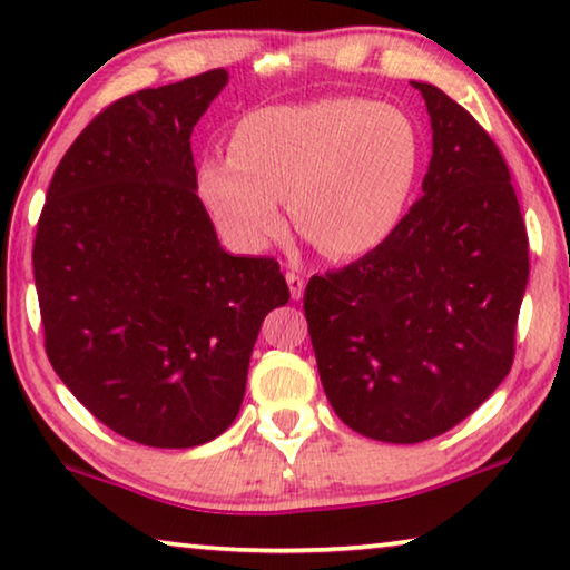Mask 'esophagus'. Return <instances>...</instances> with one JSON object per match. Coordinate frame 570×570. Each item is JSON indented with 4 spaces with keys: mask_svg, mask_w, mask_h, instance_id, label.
<instances>
[{
    "mask_svg": "<svg viewBox=\"0 0 570 570\" xmlns=\"http://www.w3.org/2000/svg\"><path fill=\"white\" fill-rule=\"evenodd\" d=\"M286 284H288V292H292L294 302H298V298H302V294H304V286H306L304 276L298 272H286Z\"/></svg>",
    "mask_w": 570,
    "mask_h": 570,
    "instance_id": "1",
    "label": "esophagus"
}]
</instances>
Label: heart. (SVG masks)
<instances>
[{
  "instance_id": "1",
  "label": "heart",
  "mask_w": 570,
  "mask_h": 570,
  "mask_svg": "<svg viewBox=\"0 0 570 570\" xmlns=\"http://www.w3.org/2000/svg\"><path fill=\"white\" fill-rule=\"evenodd\" d=\"M420 168V138L394 105L322 98L248 112L230 156L198 168V196L230 246L262 250L294 226L330 258L382 246L402 220Z\"/></svg>"
}]
</instances>
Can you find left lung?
I'll return each instance as SVG.
<instances>
[{
  "label": "left lung",
  "instance_id": "1",
  "mask_svg": "<svg viewBox=\"0 0 570 570\" xmlns=\"http://www.w3.org/2000/svg\"><path fill=\"white\" fill-rule=\"evenodd\" d=\"M412 85L432 122L422 198L382 246L304 292L336 417L397 445L452 430L508 377L530 272L503 153L435 85Z\"/></svg>",
  "mask_w": 570,
  "mask_h": 570
}]
</instances>
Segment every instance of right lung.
<instances>
[{
  "mask_svg": "<svg viewBox=\"0 0 570 570\" xmlns=\"http://www.w3.org/2000/svg\"><path fill=\"white\" fill-rule=\"evenodd\" d=\"M224 67L108 105L57 166L32 250L45 350L112 432L196 448L230 428L276 258L230 256L198 198L190 132Z\"/></svg>",
  "mask_w": 570,
  "mask_h": 570,
  "instance_id": "right-lung-1",
  "label": "right lung"
}]
</instances>
